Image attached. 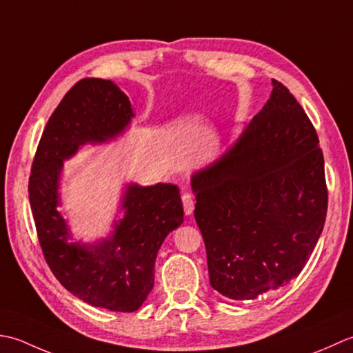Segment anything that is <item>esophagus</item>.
I'll return each mask as SVG.
<instances>
[{
    "instance_id": "1",
    "label": "esophagus",
    "mask_w": 353,
    "mask_h": 353,
    "mask_svg": "<svg viewBox=\"0 0 353 353\" xmlns=\"http://www.w3.org/2000/svg\"><path fill=\"white\" fill-rule=\"evenodd\" d=\"M183 205H184V213L187 216H190L193 213V208H195V201H193L192 193H183Z\"/></svg>"
}]
</instances>
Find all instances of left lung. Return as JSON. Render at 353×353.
Instances as JSON below:
<instances>
[{"mask_svg":"<svg viewBox=\"0 0 353 353\" xmlns=\"http://www.w3.org/2000/svg\"><path fill=\"white\" fill-rule=\"evenodd\" d=\"M195 219L210 285L253 300L297 277L317 245L327 212L317 132L285 85L272 91L239 139L192 175Z\"/></svg>","mask_w":353,"mask_h":353,"instance_id":"left-lung-1","label":"left lung"}]
</instances>
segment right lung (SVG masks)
<instances>
[{
	"instance_id": "1",
	"label": "right lung",
	"mask_w": 353,
	"mask_h": 353,
	"mask_svg": "<svg viewBox=\"0 0 353 353\" xmlns=\"http://www.w3.org/2000/svg\"><path fill=\"white\" fill-rule=\"evenodd\" d=\"M128 96L111 81L82 79L61 100L36 150L28 199L36 233L50 270L61 285L85 303L116 312H134L154 288L155 259L172 230L184 221L175 184H128L123 218L106 239L71 242L61 205L63 161L85 145H100L123 134L134 119Z\"/></svg>"
}]
</instances>
